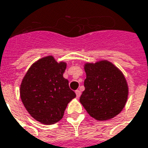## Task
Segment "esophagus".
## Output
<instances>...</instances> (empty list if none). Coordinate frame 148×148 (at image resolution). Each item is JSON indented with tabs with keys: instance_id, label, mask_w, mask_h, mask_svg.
Instances as JSON below:
<instances>
[{
	"instance_id": "34e87169",
	"label": "esophagus",
	"mask_w": 148,
	"mask_h": 148,
	"mask_svg": "<svg viewBox=\"0 0 148 148\" xmlns=\"http://www.w3.org/2000/svg\"><path fill=\"white\" fill-rule=\"evenodd\" d=\"M75 95H76V97L79 98V97L80 96V95H81V91L79 90H75Z\"/></svg>"
}]
</instances>
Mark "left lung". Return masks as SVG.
<instances>
[{"instance_id":"obj_1","label":"left lung","mask_w":148,"mask_h":148,"mask_svg":"<svg viewBox=\"0 0 148 148\" xmlns=\"http://www.w3.org/2000/svg\"><path fill=\"white\" fill-rule=\"evenodd\" d=\"M85 90L79 101L88 114L99 121L111 119L122 110L129 89L122 73L107 61L86 64Z\"/></svg>"}]
</instances>
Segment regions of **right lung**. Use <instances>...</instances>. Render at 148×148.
<instances>
[{
    "label": "right lung",
    "mask_w": 148,
    "mask_h": 148,
    "mask_svg": "<svg viewBox=\"0 0 148 148\" xmlns=\"http://www.w3.org/2000/svg\"><path fill=\"white\" fill-rule=\"evenodd\" d=\"M64 62L52 56L40 59L29 69L20 85V98L33 118L53 125L63 117L68 103L75 97L69 80L63 77Z\"/></svg>",
    "instance_id": "add662e5"
}]
</instances>
